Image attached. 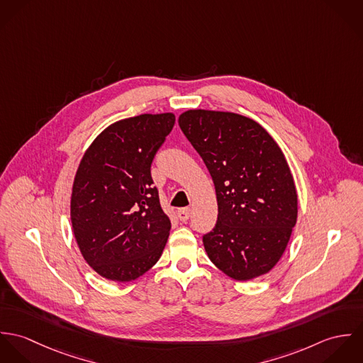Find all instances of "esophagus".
I'll return each instance as SVG.
<instances>
[{
    "label": "esophagus",
    "mask_w": 363,
    "mask_h": 363,
    "mask_svg": "<svg viewBox=\"0 0 363 363\" xmlns=\"http://www.w3.org/2000/svg\"><path fill=\"white\" fill-rule=\"evenodd\" d=\"M190 215H191V208H180V209L177 211V216H179V219L183 220V222H186V220L190 218Z\"/></svg>",
    "instance_id": "esophagus-1"
}]
</instances>
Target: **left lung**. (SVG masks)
<instances>
[{
    "label": "left lung",
    "mask_w": 363,
    "mask_h": 363,
    "mask_svg": "<svg viewBox=\"0 0 363 363\" xmlns=\"http://www.w3.org/2000/svg\"><path fill=\"white\" fill-rule=\"evenodd\" d=\"M179 125L213 180L218 220L203 242L228 277L249 281L282 257L298 219L289 164L257 121L230 111L191 108Z\"/></svg>",
    "instance_id": "1"
}]
</instances>
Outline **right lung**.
<instances>
[{
  "label": "right lung",
  "instance_id": "obj_1",
  "mask_svg": "<svg viewBox=\"0 0 363 363\" xmlns=\"http://www.w3.org/2000/svg\"><path fill=\"white\" fill-rule=\"evenodd\" d=\"M173 113L118 120L94 140L77 169L71 223L85 261L106 279L130 282L162 256L170 219L151 177Z\"/></svg>",
  "mask_w": 363,
  "mask_h": 363
}]
</instances>
